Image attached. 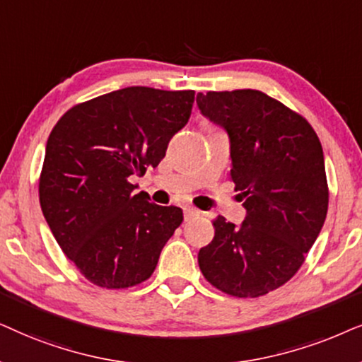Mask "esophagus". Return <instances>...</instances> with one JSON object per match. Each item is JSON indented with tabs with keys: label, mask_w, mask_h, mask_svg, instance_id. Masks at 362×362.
<instances>
[{
	"label": "esophagus",
	"mask_w": 362,
	"mask_h": 362,
	"mask_svg": "<svg viewBox=\"0 0 362 362\" xmlns=\"http://www.w3.org/2000/svg\"><path fill=\"white\" fill-rule=\"evenodd\" d=\"M199 215H200V210L192 209V206H185V209H184L185 220H190V218H194V216H199Z\"/></svg>",
	"instance_id": "1"
}]
</instances>
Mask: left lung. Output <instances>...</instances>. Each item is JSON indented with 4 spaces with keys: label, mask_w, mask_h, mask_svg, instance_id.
Returning a JSON list of instances; mask_svg holds the SVG:
<instances>
[{
    "label": "left lung",
    "mask_w": 362,
    "mask_h": 362,
    "mask_svg": "<svg viewBox=\"0 0 362 362\" xmlns=\"http://www.w3.org/2000/svg\"><path fill=\"white\" fill-rule=\"evenodd\" d=\"M197 105L228 134L230 175L247 210L240 226L216 216L199 267L226 295L263 296L295 276L325 225L321 142L305 117L262 90L200 93Z\"/></svg>",
    "instance_id": "left-lung-1"
}]
</instances>
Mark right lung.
Returning a JSON list of instances; mask_svg holds the SVG:
<instances>
[{"label":"right lung","instance_id":"obj_1","mask_svg":"<svg viewBox=\"0 0 362 362\" xmlns=\"http://www.w3.org/2000/svg\"><path fill=\"white\" fill-rule=\"evenodd\" d=\"M195 90L125 88L67 110L49 134L40 177L42 215L67 258L107 290L151 278L184 220L178 206L151 204L129 177L165 157L185 127Z\"/></svg>","mask_w":362,"mask_h":362}]
</instances>
